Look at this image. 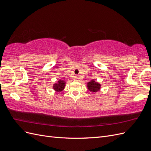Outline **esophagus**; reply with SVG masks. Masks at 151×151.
Returning <instances> with one entry per match:
<instances>
[{"mask_svg":"<svg viewBox=\"0 0 151 151\" xmlns=\"http://www.w3.org/2000/svg\"><path fill=\"white\" fill-rule=\"evenodd\" d=\"M74 79H75L76 81H77V79H78V77H77V76H76V77H74Z\"/></svg>","mask_w":151,"mask_h":151,"instance_id":"1","label":"esophagus"}]
</instances>
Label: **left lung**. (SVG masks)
Here are the masks:
<instances>
[{"label": "left lung", "instance_id": "obj_1", "mask_svg": "<svg viewBox=\"0 0 151 151\" xmlns=\"http://www.w3.org/2000/svg\"><path fill=\"white\" fill-rule=\"evenodd\" d=\"M87 88L91 91V93H96L100 90L101 88V84L96 82L94 79L91 80L87 84Z\"/></svg>", "mask_w": 151, "mask_h": 151}]
</instances>
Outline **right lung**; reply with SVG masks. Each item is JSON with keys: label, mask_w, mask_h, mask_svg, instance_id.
<instances>
[{"label": "right lung", "mask_w": 151, "mask_h": 151, "mask_svg": "<svg viewBox=\"0 0 151 151\" xmlns=\"http://www.w3.org/2000/svg\"><path fill=\"white\" fill-rule=\"evenodd\" d=\"M65 81L63 80L59 79L57 83L53 84V88L55 91L59 93V92H61V91L63 90V89L65 88Z\"/></svg>", "instance_id": "right-lung-1"}]
</instances>
